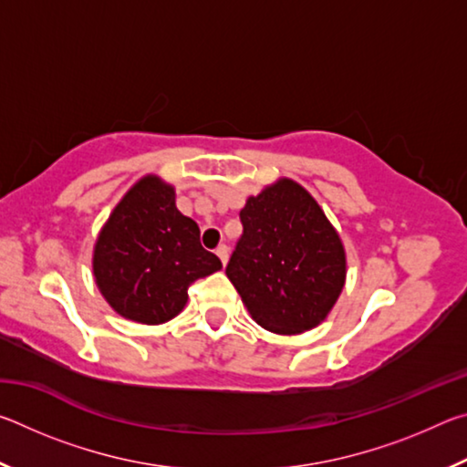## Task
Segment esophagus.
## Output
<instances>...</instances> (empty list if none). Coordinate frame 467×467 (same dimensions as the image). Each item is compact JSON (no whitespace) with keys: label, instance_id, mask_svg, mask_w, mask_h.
<instances>
[{"label":"esophagus","instance_id":"34e87169","mask_svg":"<svg viewBox=\"0 0 467 467\" xmlns=\"http://www.w3.org/2000/svg\"><path fill=\"white\" fill-rule=\"evenodd\" d=\"M228 253H231V249H228V244H218L216 255L220 257V262H223L224 265H226V262H228Z\"/></svg>","mask_w":467,"mask_h":467}]
</instances>
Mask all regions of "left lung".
Returning <instances> with one entry per match:
<instances>
[{"mask_svg": "<svg viewBox=\"0 0 467 467\" xmlns=\"http://www.w3.org/2000/svg\"><path fill=\"white\" fill-rule=\"evenodd\" d=\"M226 275L251 317L300 334L327 317L346 280V255L317 202L290 179L249 197Z\"/></svg>", "mask_w": 467, "mask_h": 467, "instance_id": "8db88e82", "label": "left lung"}]
</instances>
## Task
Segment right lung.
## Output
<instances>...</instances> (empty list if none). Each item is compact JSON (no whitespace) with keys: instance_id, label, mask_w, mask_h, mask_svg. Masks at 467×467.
<instances>
[{"instance_id":"right-lung-1","label":"right lung","mask_w":467,"mask_h":467,"mask_svg":"<svg viewBox=\"0 0 467 467\" xmlns=\"http://www.w3.org/2000/svg\"><path fill=\"white\" fill-rule=\"evenodd\" d=\"M94 278L113 309L158 326L175 317L195 280L223 262L200 243V226L181 214L175 189L144 177L113 210L94 247Z\"/></svg>"}]
</instances>
